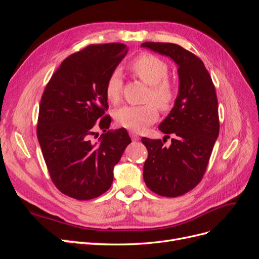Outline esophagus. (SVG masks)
I'll return each instance as SVG.
<instances>
[{
    "mask_svg": "<svg viewBox=\"0 0 259 259\" xmlns=\"http://www.w3.org/2000/svg\"><path fill=\"white\" fill-rule=\"evenodd\" d=\"M130 136H131V138H132V140L133 142H137V140L139 139V136L136 134L135 132H130Z\"/></svg>",
    "mask_w": 259,
    "mask_h": 259,
    "instance_id": "34e87169",
    "label": "esophagus"
}]
</instances>
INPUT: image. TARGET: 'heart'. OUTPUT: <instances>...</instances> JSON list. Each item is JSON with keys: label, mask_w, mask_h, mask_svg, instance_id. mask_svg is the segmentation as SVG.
<instances>
[{"label": "heart", "mask_w": 259, "mask_h": 259, "mask_svg": "<svg viewBox=\"0 0 259 259\" xmlns=\"http://www.w3.org/2000/svg\"><path fill=\"white\" fill-rule=\"evenodd\" d=\"M131 71L146 84L150 85L142 106H125L114 112L115 122L133 132H142L158 119L160 110L167 111L175 100V90L168 77V66L163 59L152 54L140 55L131 62ZM123 81L119 70L108 76L105 84V95L110 103H120Z\"/></svg>", "instance_id": "heart-1"}]
</instances>
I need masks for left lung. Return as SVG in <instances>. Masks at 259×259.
<instances>
[{
	"label": "left lung",
	"instance_id": "obj_1",
	"mask_svg": "<svg viewBox=\"0 0 259 259\" xmlns=\"http://www.w3.org/2000/svg\"><path fill=\"white\" fill-rule=\"evenodd\" d=\"M154 52L170 57L178 66L179 92L174 108L160 124L163 140L142 138L148 150L144 180L154 193L176 198L199 185L219 133L215 86L203 61L173 43L145 42ZM171 135L172 144L165 138Z\"/></svg>",
	"mask_w": 259,
	"mask_h": 259
}]
</instances>
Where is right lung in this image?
<instances>
[{"mask_svg":"<svg viewBox=\"0 0 259 259\" xmlns=\"http://www.w3.org/2000/svg\"><path fill=\"white\" fill-rule=\"evenodd\" d=\"M127 51L122 43L86 46L61 62L44 90L36 135L52 182L70 198L105 193L132 142L125 128L109 131L111 116L105 115L106 81ZM97 129L104 132L99 138Z\"/></svg>","mask_w":259,"mask_h":259,"instance_id":"add662e5","label":"right lung"}]
</instances>
